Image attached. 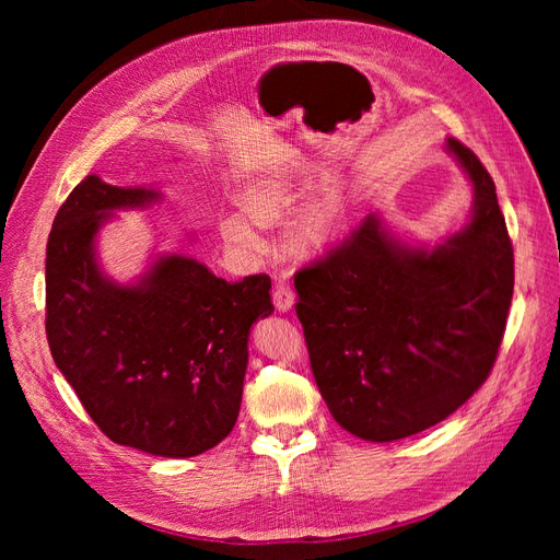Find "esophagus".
<instances>
[{
  "label": "esophagus",
  "instance_id": "esophagus-1",
  "mask_svg": "<svg viewBox=\"0 0 560 560\" xmlns=\"http://www.w3.org/2000/svg\"><path fill=\"white\" fill-rule=\"evenodd\" d=\"M294 301L296 299H294V290L290 287V282L280 280L273 290V303H276L278 313H290L294 308Z\"/></svg>",
  "mask_w": 560,
  "mask_h": 560
}]
</instances>
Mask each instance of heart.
I'll return each instance as SVG.
<instances>
[{
    "label": "heart",
    "mask_w": 560,
    "mask_h": 560,
    "mask_svg": "<svg viewBox=\"0 0 560 560\" xmlns=\"http://www.w3.org/2000/svg\"><path fill=\"white\" fill-rule=\"evenodd\" d=\"M301 191L303 177L299 173H273L249 179L235 194V200L246 214L222 212L214 217L219 241L243 257H257L266 249L259 226L282 224L292 214ZM346 226L348 200L341 189L327 186L299 212L287 231V245L296 257H322L341 241Z\"/></svg>",
    "instance_id": "b5f03b06"
}]
</instances>
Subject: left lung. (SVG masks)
<instances>
[{
    "instance_id": "1",
    "label": "left lung",
    "mask_w": 560,
    "mask_h": 560,
    "mask_svg": "<svg viewBox=\"0 0 560 560\" xmlns=\"http://www.w3.org/2000/svg\"><path fill=\"white\" fill-rule=\"evenodd\" d=\"M469 222L439 245L395 238L369 214L325 259L301 268L296 315L334 420L366 442H397L448 418L498 358L514 294V249L495 184L457 140Z\"/></svg>"
}]
</instances>
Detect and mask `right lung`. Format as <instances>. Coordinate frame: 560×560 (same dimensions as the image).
<instances>
[{"instance_id":"obj_1","label":"right lung","mask_w":560,"mask_h":560,"mask_svg":"<svg viewBox=\"0 0 560 560\" xmlns=\"http://www.w3.org/2000/svg\"><path fill=\"white\" fill-rule=\"evenodd\" d=\"M156 200V186L97 175L77 184L46 245V336L60 374L114 444L194 457L238 420L249 329L273 313L270 278L226 282L184 254H154L130 282L109 278L100 231L114 212Z\"/></svg>"}]
</instances>
